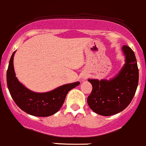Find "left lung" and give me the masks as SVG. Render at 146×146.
I'll use <instances>...</instances> for the list:
<instances>
[{"instance_id":"1","label":"left lung","mask_w":146,"mask_h":146,"mask_svg":"<svg viewBox=\"0 0 146 146\" xmlns=\"http://www.w3.org/2000/svg\"><path fill=\"white\" fill-rule=\"evenodd\" d=\"M125 64L117 76L110 80L88 79L92 91L87 98L88 106L96 113L111 116L124 110L130 104L139 84V69L135 54L123 46Z\"/></svg>"}]
</instances>
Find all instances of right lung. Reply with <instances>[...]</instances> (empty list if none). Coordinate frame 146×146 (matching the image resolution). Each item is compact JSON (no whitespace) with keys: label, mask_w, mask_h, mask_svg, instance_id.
I'll list each match as a JSON object with an SVG mask.
<instances>
[{"label":"right lung","mask_w":146,"mask_h":146,"mask_svg":"<svg viewBox=\"0 0 146 146\" xmlns=\"http://www.w3.org/2000/svg\"><path fill=\"white\" fill-rule=\"evenodd\" d=\"M15 52L10 58L7 70V88L15 103L22 110L33 116L48 117L56 113L64 103L67 93L79 86L80 82L64 84L46 93L30 91L15 76L13 65Z\"/></svg>","instance_id":"obj_1"}]
</instances>
